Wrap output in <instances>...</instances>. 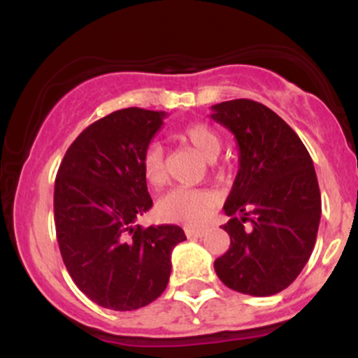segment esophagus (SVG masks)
<instances>
[{"label": "esophagus", "mask_w": 358, "mask_h": 358, "mask_svg": "<svg viewBox=\"0 0 358 358\" xmlns=\"http://www.w3.org/2000/svg\"><path fill=\"white\" fill-rule=\"evenodd\" d=\"M185 234H187V237H190V239H199V237L205 236V229L187 227V229H185Z\"/></svg>", "instance_id": "1"}]
</instances>
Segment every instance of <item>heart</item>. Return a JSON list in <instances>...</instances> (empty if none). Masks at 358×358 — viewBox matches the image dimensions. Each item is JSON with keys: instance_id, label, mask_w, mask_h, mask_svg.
Masks as SVG:
<instances>
[{"instance_id": "1", "label": "heart", "mask_w": 358, "mask_h": 358, "mask_svg": "<svg viewBox=\"0 0 358 358\" xmlns=\"http://www.w3.org/2000/svg\"><path fill=\"white\" fill-rule=\"evenodd\" d=\"M178 136L195 148L200 156L213 162L220 153V138L212 127L202 122L185 126ZM141 170L146 183L158 188L166 182L165 153L159 145H150L141 156ZM217 203L215 193L205 188L176 187L166 192L156 203V215L168 222L199 225L210 215Z\"/></svg>"}]
</instances>
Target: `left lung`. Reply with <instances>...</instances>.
I'll return each instance as SVG.
<instances>
[{"label":"left lung","mask_w":358,"mask_h":358,"mask_svg":"<svg viewBox=\"0 0 358 358\" xmlns=\"http://www.w3.org/2000/svg\"><path fill=\"white\" fill-rule=\"evenodd\" d=\"M210 117L236 136L239 171L222 225L231 248L213 268L225 286L250 296L287 287L313 252L322 196L313 159L298 134L264 104L234 99Z\"/></svg>","instance_id":"left-lung-1"}]
</instances>
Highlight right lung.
<instances>
[{
	"label": "right lung",
	"mask_w": 358,
	"mask_h": 358,
	"mask_svg": "<svg viewBox=\"0 0 358 358\" xmlns=\"http://www.w3.org/2000/svg\"><path fill=\"white\" fill-rule=\"evenodd\" d=\"M163 110L127 108L92 122L62 159L53 192L57 241L77 287L102 308L131 311L165 291L178 225L141 227L153 207L141 156Z\"/></svg>",
	"instance_id": "obj_1"
}]
</instances>
